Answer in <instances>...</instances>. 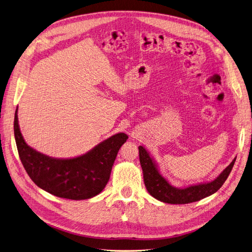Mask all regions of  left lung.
Masks as SVG:
<instances>
[{
  "label": "left lung",
  "instance_id": "8db88e82",
  "mask_svg": "<svg viewBox=\"0 0 252 252\" xmlns=\"http://www.w3.org/2000/svg\"><path fill=\"white\" fill-rule=\"evenodd\" d=\"M139 156L147 191L155 199L169 204H187L213 195L227 180L236 160L234 158L233 161L213 181L178 188L161 175L158 164L143 146H139Z\"/></svg>",
  "mask_w": 252,
  "mask_h": 252
}]
</instances>
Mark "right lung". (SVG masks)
<instances>
[{"label": "right lung", "instance_id": "add662e5", "mask_svg": "<svg viewBox=\"0 0 252 252\" xmlns=\"http://www.w3.org/2000/svg\"><path fill=\"white\" fill-rule=\"evenodd\" d=\"M14 117V136L20 160L37 187L57 197L84 200L101 193L107 185L116 155L127 136L115 134L87 153L73 158H55L29 146Z\"/></svg>", "mask_w": 252, "mask_h": 252}]
</instances>
